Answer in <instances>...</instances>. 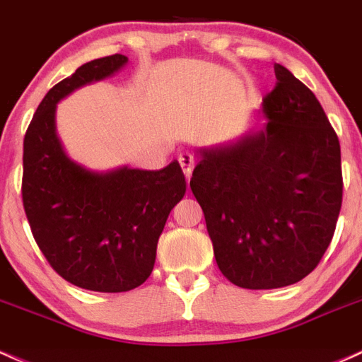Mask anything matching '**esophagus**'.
Listing matches in <instances>:
<instances>
[{"instance_id":"esophagus-1","label":"esophagus","mask_w":362,"mask_h":362,"mask_svg":"<svg viewBox=\"0 0 362 362\" xmlns=\"http://www.w3.org/2000/svg\"><path fill=\"white\" fill-rule=\"evenodd\" d=\"M178 163H180L182 172H184L185 178H187V182H189L190 177H192V170H194V158H192V154H189V153L180 154V158H178Z\"/></svg>"}]
</instances>
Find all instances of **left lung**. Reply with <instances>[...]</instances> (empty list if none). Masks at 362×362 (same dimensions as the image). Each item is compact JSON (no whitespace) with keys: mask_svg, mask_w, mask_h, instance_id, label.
Segmentation results:
<instances>
[{"mask_svg":"<svg viewBox=\"0 0 362 362\" xmlns=\"http://www.w3.org/2000/svg\"><path fill=\"white\" fill-rule=\"evenodd\" d=\"M268 123L201 149L190 189L220 272L251 291L297 284L320 264L342 208L340 142L313 90L275 63Z\"/></svg>","mask_w":362,"mask_h":362,"instance_id":"1","label":"left lung"}]
</instances>
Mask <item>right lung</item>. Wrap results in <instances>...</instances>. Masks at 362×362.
<instances>
[{"label":"right lung","mask_w":362,"mask_h":362,"mask_svg":"<svg viewBox=\"0 0 362 362\" xmlns=\"http://www.w3.org/2000/svg\"><path fill=\"white\" fill-rule=\"evenodd\" d=\"M127 62L111 54L78 66L51 87L23 137L22 202L34 240L59 276L94 292H127L148 280L166 218L185 194L178 161L158 172L94 173L63 153L57 103Z\"/></svg>","instance_id":"add662e5"}]
</instances>
